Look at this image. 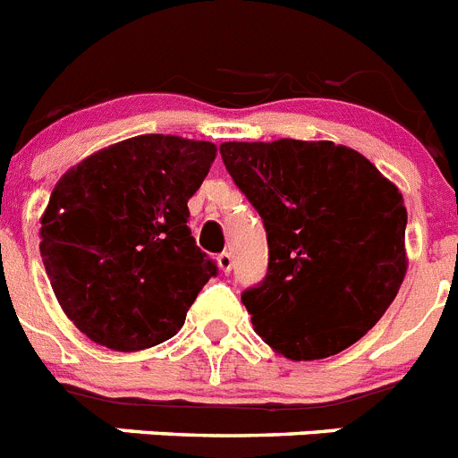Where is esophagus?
I'll return each mask as SVG.
<instances>
[{
	"label": "esophagus",
	"mask_w": 458,
	"mask_h": 458,
	"mask_svg": "<svg viewBox=\"0 0 458 458\" xmlns=\"http://www.w3.org/2000/svg\"><path fill=\"white\" fill-rule=\"evenodd\" d=\"M217 267H220L222 273L232 271V268H233L232 252H222V255H217Z\"/></svg>",
	"instance_id": "1"
}]
</instances>
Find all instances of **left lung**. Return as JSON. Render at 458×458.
Segmentation results:
<instances>
[{
  "label": "left lung",
  "mask_w": 458,
  "mask_h": 458,
  "mask_svg": "<svg viewBox=\"0 0 458 458\" xmlns=\"http://www.w3.org/2000/svg\"><path fill=\"white\" fill-rule=\"evenodd\" d=\"M220 155L267 229V277L241 294L257 334L294 361L354 345L408 268L398 187L331 140H232Z\"/></svg>",
  "instance_id": "obj_1"
}]
</instances>
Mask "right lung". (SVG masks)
I'll return each mask as SVG.
<instances>
[{
	"instance_id": "right-lung-1",
	"label": "right lung",
	"mask_w": 458,
	"mask_h": 458,
	"mask_svg": "<svg viewBox=\"0 0 458 458\" xmlns=\"http://www.w3.org/2000/svg\"><path fill=\"white\" fill-rule=\"evenodd\" d=\"M215 152L208 140L134 136L55 185L38 250L62 310L89 341L117 352L169 341L217 276L187 226Z\"/></svg>"
}]
</instances>
